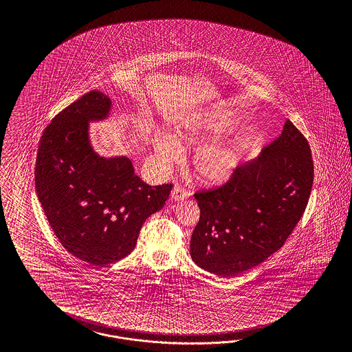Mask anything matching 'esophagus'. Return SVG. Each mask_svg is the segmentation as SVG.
<instances>
[{
	"label": "esophagus",
	"instance_id": "esophagus-1",
	"mask_svg": "<svg viewBox=\"0 0 352 352\" xmlns=\"http://www.w3.org/2000/svg\"><path fill=\"white\" fill-rule=\"evenodd\" d=\"M173 201H181L187 197V192L184 191V188H182L179 184H175L170 195Z\"/></svg>",
	"mask_w": 352,
	"mask_h": 352
}]
</instances>
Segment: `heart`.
<instances>
[{"label":"heart","instance_id":"obj_1","mask_svg":"<svg viewBox=\"0 0 352 352\" xmlns=\"http://www.w3.org/2000/svg\"><path fill=\"white\" fill-rule=\"evenodd\" d=\"M231 129L228 118L193 116L177 128L173 139L156 135L152 139V147L161 164L169 166L179 157L178 148L186 151L199 146L191 161L195 178L205 186H219L234 177L245 153V146L240 139L217 140Z\"/></svg>","mask_w":352,"mask_h":352}]
</instances>
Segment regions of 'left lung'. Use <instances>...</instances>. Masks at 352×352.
Here are the masks:
<instances>
[{"instance_id": "left-lung-1", "label": "left lung", "mask_w": 352, "mask_h": 352, "mask_svg": "<svg viewBox=\"0 0 352 352\" xmlns=\"http://www.w3.org/2000/svg\"><path fill=\"white\" fill-rule=\"evenodd\" d=\"M312 182L309 143L287 120L277 139L223 187L195 195L200 221L192 234V261L222 277L261 265L298 223Z\"/></svg>"}]
</instances>
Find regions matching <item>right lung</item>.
<instances>
[{"label": "right lung", "mask_w": 352, "mask_h": 352, "mask_svg": "<svg viewBox=\"0 0 352 352\" xmlns=\"http://www.w3.org/2000/svg\"><path fill=\"white\" fill-rule=\"evenodd\" d=\"M109 96L93 90L64 108L40 140L34 182L38 201L60 244L78 259L106 266L129 256L171 184L151 187L128 156L96 152L90 124L112 116Z\"/></svg>", "instance_id": "add662e5"}]
</instances>
